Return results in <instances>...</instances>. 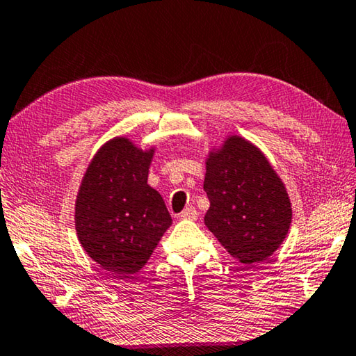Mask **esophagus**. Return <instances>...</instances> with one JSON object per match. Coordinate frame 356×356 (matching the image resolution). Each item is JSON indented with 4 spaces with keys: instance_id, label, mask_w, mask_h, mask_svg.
<instances>
[{
    "instance_id": "esophagus-1",
    "label": "esophagus",
    "mask_w": 356,
    "mask_h": 356,
    "mask_svg": "<svg viewBox=\"0 0 356 356\" xmlns=\"http://www.w3.org/2000/svg\"><path fill=\"white\" fill-rule=\"evenodd\" d=\"M183 218V220H191V221H195L197 220V210L194 209V207H188V209H184L181 211V215H179Z\"/></svg>"
}]
</instances>
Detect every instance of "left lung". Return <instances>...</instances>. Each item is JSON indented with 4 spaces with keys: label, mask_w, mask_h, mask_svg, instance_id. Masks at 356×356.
<instances>
[{
    "label": "left lung",
    "mask_w": 356,
    "mask_h": 356,
    "mask_svg": "<svg viewBox=\"0 0 356 356\" xmlns=\"http://www.w3.org/2000/svg\"><path fill=\"white\" fill-rule=\"evenodd\" d=\"M205 226L232 258L256 264L285 240L293 210L285 184L258 146L229 135L205 161Z\"/></svg>",
    "instance_id": "8db88e82"
}]
</instances>
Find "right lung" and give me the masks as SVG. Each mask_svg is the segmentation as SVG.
Segmentation results:
<instances>
[{"label":"right lung","mask_w":356,"mask_h":356,"mask_svg":"<svg viewBox=\"0 0 356 356\" xmlns=\"http://www.w3.org/2000/svg\"><path fill=\"white\" fill-rule=\"evenodd\" d=\"M154 151L114 136L92 157L76 195L79 242L113 275L143 269L172 224L161 194L147 184Z\"/></svg>","instance_id":"1"}]
</instances>
